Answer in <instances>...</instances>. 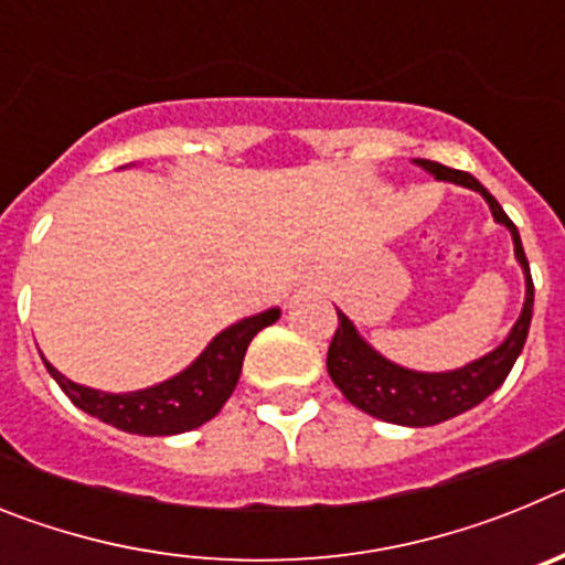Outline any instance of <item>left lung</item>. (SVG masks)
Listing matches in <instances>:
<instances>
[{
	"instance_id": "8db88e82",
	"label": "left lung",
	"mask_w": 565,
	"mask_h": 565,
	"mask_svg": "<svg viewBox=\"0 0 565 565\" xmlns=\"http://www.w3.org/2000/svg\"><path fill=\"white\" fill-rule=\"evenodd\" d=\"M416 163L430 174H436L438 181H452L458 186L481 192L483 201L492 209V217L512 232L515 257L521 263L523 274H526V302H523L521 317H518L507 342L498 344L495 351L487 353L478 362H469L467 367H458V371L450 373H416L387 362L359 337L356 328L351 326V319L337 311L339 326L331 339V348H328V373H331L333 384L342 391V396L353 407H359V411L373 418H382V422L404 424V427H430V424H441L452 416H461L463 411L481 404L489 393H495L501 387L515 359L521 356L523 342L529 337L535 286H532L521 234H518L515 223L507 217L501 203L469 172H458V169L444 167V163L436 161H424V158H416Z\"/></svg>"
}]
</instances>
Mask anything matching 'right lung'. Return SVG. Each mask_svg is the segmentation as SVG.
<instances>
[{
    "label": "right lung",
    "instance_id": "right-lung-1",
    "mask_svg": "<svg viewBox=\"0 0 565 565\" xmlns=\"http://www.w3.org/2000/svg\"><path fill=\"white\" fill-rule=\"evenodd\" d=\"M277 317L279 311L271 308L257 317L239 319L237 326L217 333L186 371L147 391L102 393L70 382L50 362H44V367L67 393L70 402L89 416L135 436H174V433L194 430L221 413L226 398L237 387L248 344L263 328L277 322Z\"/></svg>",
    "mask_w": 565,
    "mask_h": 565
}]
</instances>
